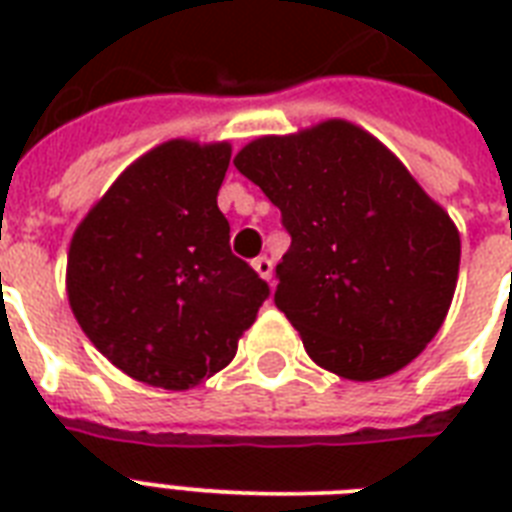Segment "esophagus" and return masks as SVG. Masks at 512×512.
Wrapping results in <instances>:
<instances>
[{"mask_svg": "<svg viewBox=\"0 0 512 512\" xmlns=\"http://www.w3.org/2000/svg\"><path fill=\"white\" fill-rule=\"evenodd\" d=\"M252 268H255L257 271V276H260V279H265V281H271V276H273V263L271 260H268V257H255V260H252Z\"/></svg>", "mask_w": 512, "mask_h": 512, "instance_id": "1", "label": "esophagus"}]
</instances>
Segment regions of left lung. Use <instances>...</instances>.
Segmentation results:
<instances>
[{"label": "left lung", "instance_id": "left-lung-1", "mask_svg": "<svg viewBox=\"0 0 512 512\" xmlns=\"http://www.w3.org/2000/svg\"><path fill=\"white\" fill-rule=\"evenodd\" d=\"M233 164L292 236L273 303L308 356L356 382L420 356L452 305L460 233L404 164L342 119L252 140Z\"/></svg>", "mask_w": 512, "mask_h": 512}]
</instances>
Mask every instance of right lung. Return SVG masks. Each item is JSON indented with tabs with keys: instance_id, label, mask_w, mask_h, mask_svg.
Masks as SVG:
<instances>
[{
	"instance_id": "add662e5",
	"label": "right lung",
	"mask_w": 512,
	"mask_h": 512,
	"mask_svg": "<svg viewBox=\"0 0 512 512\" xmlns=\"http://www.w3.org/2000/svg\"><path fill=\"white\" fill-rule=\"evenodd\" d=\"M228 162V143L167 140L116 177L71 239V311L132 380L188 390L220 372L271 292L228 244L217 209Z\"/></svg>"
}]
</instances>
